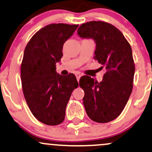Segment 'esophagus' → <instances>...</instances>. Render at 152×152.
Returning <instances> with one entry per match:
<instances>
[{"label":"esophagus","mask_w":152,"mask_h":152,"mask_svg":"<svg viewBox=\"0 0 152 152\" xmlns=\"http://www.w3.org/2000/svg\"><path fill=\"white\" fill-rule=\"evenodd\" d=\"M76 78H77V81H79L80 78L81 77V74H79V73H77V74H76Z\"/></svg>","instance_id":"obj_1"}]
</instances>
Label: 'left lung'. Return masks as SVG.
Segmentation results:
<instances>
[{
	"instance_id": "obj_1",
	"label": "left lung",
	"mask_w": 152,
	"mask_h": 152,
	"mask_svg": "<svg viewBox=\"0 0 152 152\" xmlns=\"http://www.w3.org/2000/svg\"><path fill=\"white\" fill-rule=\"evenodd\" d=\"M77 32L81 38L95 41L94 58L106 69L101 82L88 76L80 78L85 110L93 121L107 123L119 116L132 94L135 71L132 48L121 31L108 23L87 22Z\"/></svg>"
}]
</instances>
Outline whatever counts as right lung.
<instances>
[{"label": "right lung", "instance_id": "add662e5", "mask_svg": "<svg viewBox=\"0 0 152 152\" xmlns=\"http://www.w3.org/2000/svg\"><path fill=\"white\" fill-rule=\"evenodd\" d=\"M78 25L53 23L40 29L24 50L20 78L24 97L39 121L55 126L64 121L71 93L78 86L74 74H57L64 43Z\"/></svg>", "mask_w": 152, "mask_h": 152}]
</instances>
